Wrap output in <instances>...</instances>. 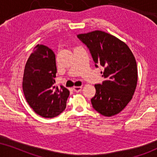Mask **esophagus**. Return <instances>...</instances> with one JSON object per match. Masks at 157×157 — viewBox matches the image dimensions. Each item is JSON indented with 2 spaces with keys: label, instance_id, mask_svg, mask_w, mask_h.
I'll return each mask as SVG.
<instances>
[{
  "label": "esophagus",
  "instance_id": "esophagus-1",
  "mask_svg": "<svg viewBox=\"0 0 157 157\" xmlns=\"http://www.w3.org/2000/svg\"><path fill=\"white\" fill-rule=\"evenodd\" d=\"M82 86H73V90L75 91V92H80L81 90H82Z\"/></svg>",
  "mask_w": 157,
  "mask_h": 157
}]
</instances>
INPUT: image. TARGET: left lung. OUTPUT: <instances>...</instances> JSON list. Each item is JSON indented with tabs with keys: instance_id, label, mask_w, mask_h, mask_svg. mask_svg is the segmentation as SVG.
<instances>
[{
	"instance_id": "left-lung-1",
	"label": "left lung",
	"mask_w": 157,
	"mask_h": 157,
	"mask_svg": "<svg viewBox=\"0 0 157 157\" xmlns=\"http://www.w3.org/2000/svg\"><path fill=\"white\" fill-rule=\"evenodd\" d=\"M95 63L104 67L102 84H95L92 107L105 117L120 113L132 100L138 82V70L132 52L124 42L101 30L79 34Z\"/></svg>"
}]
</instances>
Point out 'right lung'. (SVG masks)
Returning <instances> with one entry per match:
<instances>
[{
  "label": "right lung",
  "instance_id": "obj_1",
  "mask_svg": "<svg viewBox=\"0 0 157 157\" xmlns=\"http://www.w3.org/2000/svg\"><path fill=\"white\" fill-rule=\"evenodd\" d=\"M57 73L54 52L48 46L38 44L25 67L22 90L29 105L44 118L59 115L66 108L69 90L55 86Z\"/></svg>",
  "mask_w": 157,
  "mask_h": 157
}]
</instances>
